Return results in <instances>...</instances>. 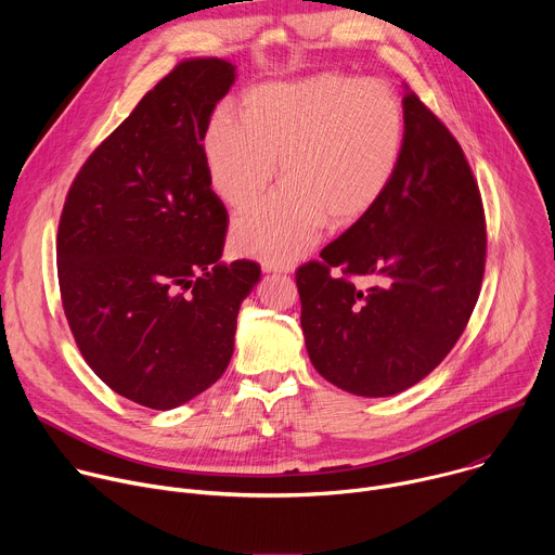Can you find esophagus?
<instances>
[{
  "mask_svg": "<svg viewBox=\"0 0 555 555\" xmlns=\"http://www.w3.org/2000/svg\"><path fill=\"white\" fill-rule=\"evenodd\" d=\"M294 268L292 266H266L263 268V272H268V274H289Z\"/></svg>",
  "mask_w": 555,
  "mask_h": 555,
  "instance_id": "1",
  "label": "esophagus"
}]
</instances>
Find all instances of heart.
Returning <instances> with one entry per match:
<instances>
[{
    "label": "heart",
    "mask_w": 555,
    "mask_h": 555,
    "mask_svg": "<svg viewBox=\"0 0 555 555\" xmlns=\"http://www.w3.org/2000/svg\"><path fill=\"white\" fill-rule=\"evenodd\" d=\"M240 120L217 114L204 133V163L217 197L253 206L274 178L283 189L236 217V255L266 266L302 257L325 228H351L386 195L398 176L406 112L386 83L347 74H315L250 88Z\"/></svg>",
    "instance_id": "obj_1"
}]
</instances>
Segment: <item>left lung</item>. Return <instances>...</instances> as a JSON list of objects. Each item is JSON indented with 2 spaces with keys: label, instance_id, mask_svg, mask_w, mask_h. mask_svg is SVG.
Listing matches in <instances>:
<instances>
[{
  "label": "left lung",
  "instance_id": "8db88e82",
  "mask_svg": "<svg viewBox=\"0 0 555 555\" xmlns=\"http://www.w3.org/2000/svg\"><path fill=\"white\" fill-rule=\"evenodd\" d=\"M402 105L406 142L386 195L296 272L313 369L362 398L411 388L450 353L486 266L483 204L459 142L409 88Z\"/></svg>",
  "mask_w": 555,
  "mask_h": 555
}]
</instances>
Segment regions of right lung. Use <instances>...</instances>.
<instances>
[{
    "instance_id": "right-lung-1",
    "label": "right lung",
    "mask_w": 555,
    "mask_h": 555,
    "mask_svg": "<svg viewBox=\"0 0 555 555\" xmlns=\"http://www.w3.org/2000/svg\"><path fill=\"white\" fill-rule=\"evenodd\" d=\"M234 78L225 59L180 63L88 157L63 206L56 261L74 340L146 409L182 406L221 377L261 281L253 261H221L228 215L204 163Z\"/></svg>"
}]
</instances>
